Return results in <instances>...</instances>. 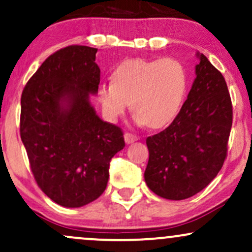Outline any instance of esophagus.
I'll return each mask as SVG.
<instances>
[{
	"label": "esophagus",
	"instance_id": "1",
	"mask_svg": "<svg viewBox=\"0 0 252 252\" xmlns=\"http://www.w3.org/2000/svg\"><path fill=\"white\" fill-rule=\"evenodd\" d=\"M137 140H138V137L134 134H130V132H126V134H124V141H126V144L135 142V141H137Z\"/></svg>",
	"mask_w": 252,
	"mask_h": 252
}]
</instances>
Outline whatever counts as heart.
Instances as JSON below:
<instances>
[{
    "label": "heart",
    "instance_id": "b5f03b06",
    "mask_svg": "<svg viewBox=\"0 0 252 252\" xmlns=\"http://www.w3.org/2000/svg\"><path fill=\"white\" fill-rule=\"evenodd\" d=\"M189 88V73L180 60H128L112 74V82H102L97 99L106 120L115 121L130 109L136 122L161 128L180 111Z\"/></svg>",
    "mask_w": 252,
    "mask_h": 252
}]
</instances>
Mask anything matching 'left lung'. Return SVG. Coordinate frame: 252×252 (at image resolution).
Segmentation results:
<instances>
[{
    "instance_id": "8db88e82",
    "label": "left lung",
    "mask_w": 252,
    "mask_h": 252,
    "mask_svg": "<svg viewBox=\"0 0 252 252\" xmlns=\"http://www.w3.org/2000/svg\"><path fill=\"white\" fill-rule=\"evenodd\" d=\"M186 102L168 128L147 138L144 180L161 198L182 200L202 190L221 169L232 126V104L222 74L196 53Z\"/></svg>"
}]
</instances>
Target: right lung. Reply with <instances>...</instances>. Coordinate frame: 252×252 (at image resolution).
<instances>
[{
	"label": "right lung",
	"instance_id": "right-lung-1",
	"mask_svg": "<svg viewBox=\"0 0 252 252\" xmlns=\"http://www.w3.org/2000/svg\"><path fill=\"white\" fill-rule=\"evenodd\" d=\"M97 51L74 45L56 52L21 96L20 134L32 172L42 192L63 207L99 198L110 160L124 148L122 130L100 120L90 102L100 79Z\"/></svg>",
	"mask_w": 252,
	"mask_h": 252
}]
</instances>
